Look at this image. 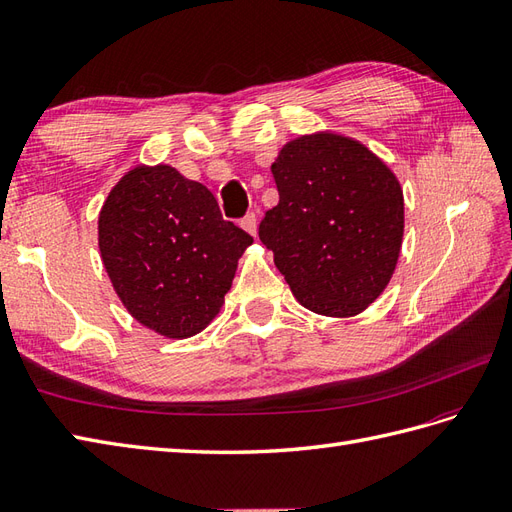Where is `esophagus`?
<instances>
[{
  "mask_svg": "<svg viewBox=\"0 0 512 512\" xmlns=\"http://www.w3.org/2000/svg\"><path fill=\"white\" fill-rule=\"evenodd\" d=\"M242 229L251 233L253 238L257 235V216H255L253 212H251V214H246V216L242 218Z\"/></svg>",
  "mask_w": 512,
  "mask_h": 512,
  "instance_id": "34e87169",
  "label": "esophagus"
}]
</instances>
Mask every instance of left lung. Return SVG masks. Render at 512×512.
I'll list each match as a JSON object with an SVG mask.
<instances>
[{
    "instance_id": "8db88e82",
    "label": "left lung",
    "mask_w": 512,
    "mask_h": 512,
    "mask_svg": "<svg viewBox=\"0 0 512 512\" xmlns=\"http://www.w3.org/2000/svg\"><path fill=\"white\" fill-rule=\"evenodd\" d=\"M279 205L259 240L303 307L352 318L383 294L404 233L398 177L365 144L316 131L283 144L270 166Z\"/></svg>"
}]
</instances>
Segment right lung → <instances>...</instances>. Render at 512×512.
I'll use <instances>...</instances> for the list:
<instances>
[{"label": "right lung", "instance_id": "obj_1", "mask_svg": "<svg viewBox=\"0 0 512 512\" xmlns=\"http://www.w3.org/2000/svg\"><path fill=\"white\" fill-rule=\"evenodd\" d=\"M253 238L222 220L214 194L170 164H138L99 212V253L123 307L168 339L201 333Z\"/></svg>", "mask_w": 512, "mask_h": 512}]
</instances>
